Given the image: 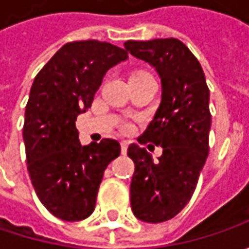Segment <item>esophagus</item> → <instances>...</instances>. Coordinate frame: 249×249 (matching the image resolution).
<instances>
[{"instance_id":"34e87169","label":"esophagus","mask_w":249,"mask_h":249,"mask_svg":"<svg viewBox=\"0 0 249 249\" xmlns=\"http://www.w3.org/2000/svg\"><path fill=\"white\" fill-rule=\"evenodd\" d=\"M120 147H122V154L126 155V152H127V141H122L120 142Z\"/></svg>"}]
</instances>
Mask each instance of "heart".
Here are the masks:
<instances>
[{"label":"heart","instance_id":"heart-1","mask_svg":"<svg viewBox=\"0 0 249 249\" xmlns=\"http://www.w3.org/2000/svg\"><path fill=\"white\" fill-rule=\"evenodd\" d=\"M140 73H145V72H136V73H134V74H140ZM123 129H124V130H126V131H127V130L131 129V126H130L129 123H126V124L123 126Z\"/></svg>","mask_w":249,"mask_h":249}]
</instances>
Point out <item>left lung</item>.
<instances>
[{
  "mask_svg": "<svg viewBox=\"0 0 249 249\" xmlns=\"http://www.w3.org/2000/svg\"><path fill=\"white\" fill-rule=\"evenodd\" d=\"M124 48L152 65L162 82V101L140 144L163 148L158 160L139 144H130L134 162L131 209L147 223L166 222L188 204L209 152V89L194 53L177 38L129 40Z\"/></svg>",
  "mask_w": 249,
  "mask_h": 249,
  "instance_id": "left-lung-1",
  "label": "left lung"
}]
</instances>
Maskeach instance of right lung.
Here are the masks:
<instances>
[{"label":"right lung","mask_w":249,"mask_h":249,"mask_svg":"<svg viewBox=\"0 0 249 249\" xmlns=\"http://www.w3.org/2000/svg\"><path fill=\"white\" fill-rule=\"evenodd\" d=\"M127 51L97 40L63 45L34 79L26 105L27 170L47 211L66 222L94 212L107 166L120 154L116 140L80 145L77 116L91 107L105 73Z\"/></svg>","instance_id":"right-lung-1"}]
</instances>
